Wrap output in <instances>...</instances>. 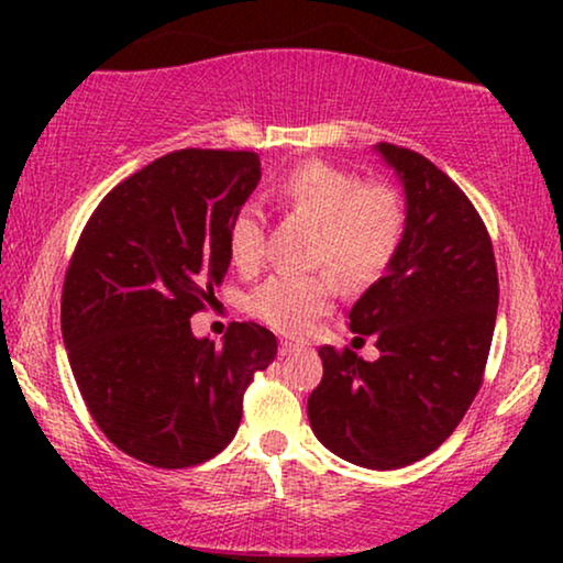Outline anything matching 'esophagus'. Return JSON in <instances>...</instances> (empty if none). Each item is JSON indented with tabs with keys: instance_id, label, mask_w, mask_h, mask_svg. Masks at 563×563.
I'll list each match as a JSON object with an SVG mask.
<instances>
[{
	"instance_id": "1",
	"label": "esophagus",
	"mask_w": 563,
	"mask_h": 563,
	"mask_svg": "<svg viewBox=\"0 0 563 563\" xmlns=\"http://www.w3.org/2000/svg\"><path fill=\"white\" fill-rule=\"evenodd\" d=\"M297 351H299V345H295V343H289V341L279 343V356H295Z\"/></svg>"
}]
</instances>
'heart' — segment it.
<instances>
[{
	"instance_id": "heart-1",
	"label": "heart",
	"mask_w": 563,
	"mask_h": 563,
	"mask_svg": "<svg viewBox=\"0 0 563 563\" xmlns=\"http://www.w3.org/2000/svg\"><path fill=\"white\" fill-rule=\"evenodd\" d=\"M282 207L318 222L312 258L333 266L351 287H366L391 264L405 235L399 197L382 184H361L356 174L307 161L274 187ZM230 256L241 268L258 266L264 256V218L256 205H243L228 228ZM335 276L276 274L253 291L251 312L287 335H302L333 307Z\"/></svg>"
}]
</instances>
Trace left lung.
<instances>
[{
  "label": "left lung",
  "mask_w": 563,
  "mask_h": 563,
  "mask_svg": "<svg viewBox=\"0 0 563 563\" xmlns=\"http://www.w3.org/2000/svg\"><path fill=\"white\" fill-rule=\"evenodd\" d=\"M374 153L405 191V235L351 310V330L374 335L379 358L330 345L307 399L318 441L351 464L389 472L433 453L482 387L499 284L487 228L441 168L397 145Z\"/></svg>",
  "instance_id": "obj_1"
}]
</instances>
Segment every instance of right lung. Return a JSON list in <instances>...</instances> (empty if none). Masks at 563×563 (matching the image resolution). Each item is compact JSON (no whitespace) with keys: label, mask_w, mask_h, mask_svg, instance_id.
<instances>
[{"label":"right lung","mask_w":563,"mask_h":563,"mask_svg":"<svg viewBox=\"0 0 563 563\" xmlns=\"http://www.w3.org/2000/svg\"><path fill=\"white\" fill-rule=\"evenodd\" d=\"M258 181L256 153H168L118 184L76 245L60 302L68 364L102 433L143 464L218 456L276 356L256 322H233L222 345L189 322L225 279L230 220Z\"/></svg>","instance_id":"obj_1"}]
</instances>
